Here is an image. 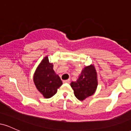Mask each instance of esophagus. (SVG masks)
<instances>
[{"mask_svg":"<svg viewBox=\"0 0 131 131\" xmlns=\"http://www.w3.org/2000/svg\"><path fill=\"white\" fill-rule=\"evenodd\" d=\"M70 82V79H67V80H64L63 81V83H69Z\"/></svg>","mask_w":131,"mask_h":131,"instance_id":"esophagus-1","label":"esophagus"}]
</instances>
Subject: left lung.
Masks as SVG:
<instances>
[{
    "instance_id": "left-lung-1",
    "label": "left lung",
    "mask_w": 131,
    "mask_h": 131,
    "mask_svg": "<svg viewBox=\"0 0 131 131\" xmlns=\"http://www.w3.org/2000/svg\"><path fill=\"white\" fill-rule=\"evenodd\" d=\"M97 73L92 64L85 67L77 81L71 83L75 97L81 101L92 95L97 89Z\"/></svg>"
}]
</instances>
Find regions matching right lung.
I'll use <instances>...</instances> for the list:
<instances>
[{
    "mask_svg": "<svg viewBox=\"0 0 131 131\" xmlns=\"http://www.w3.org/2000/svg\"><path fill=\"white\" fill-rule=\"evenodd\" d=\"M53 64L49 62L47 56L43 58L34 74V84L43 97L49 99L57 93L62 85V81L54 71Z\"/></svg>",
    "mask_w": 131,
    "mask_h": 131,
    "instance_id": "add662e5",
    "label": "right lung"
}]
</instances>
